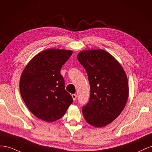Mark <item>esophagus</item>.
I'll return each instance as SVG.
<instances>
[{
    "label": "esophagus",
    "mask_w": 152,
    "mask_h": 152,
    "mask_svg": "<svg viewBox=\"0 0 152 152\" xmlns=\"http://www.w3.org/2000/svg\"><path fill=\"white\" fill-rule=\"evenodd\" d=\"M76 94H72V99H73V101H76Z\"/></svg>",
    "instance_id": "1"
}]
</instances>
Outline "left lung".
Instances as JSON below:
<instances>
[{"mask_svg": "<svg viewBox=\"0 0 152 152\" xmlns=\"http://www.w3.org/2000/svg\"><path fill=\"white\" fill-rule=\"evenodd\" d=\"M88 75L90 96L83 107L85 119L95 127L111 123L122 113L129 97L128 80L124 69L103 50L81 51L77 56Z\"/></svg>", "mask_w": 152, "mask_h": 152, "instance_id": "8db88e82", "label": "left lung"}]
</instances>
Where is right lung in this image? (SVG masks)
Instances as JSON below:
<instances>
[{
	"label": "right lung",
	"instance_id": "add662e5",
	"mask_svg": "<svg viewBox=\"0 0 152 152\" xmlns=\"http://www.w3.org/2000/svg\"><path fill=\"white\" fill-rule=\"evenodd\" d=\"M71 50L48 49L32 58L21 74L20 91L28 110L38 118L51 122L65 115L73 99L65 90L60 69Z\"/></svg>",
	"mask_w": 152,
	"mask_h": 152
}]
</instances>
